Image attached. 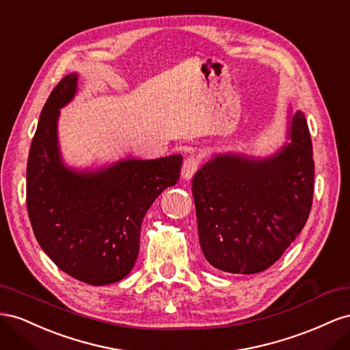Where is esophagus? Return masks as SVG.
Returning <instances> with one entry per match:
<instances>
[{"instance_id": "1", "label": "esophagus", "mask_w": 350, "mask_h": 350, "mask_svg": "<svg viewBox=\"0 0 350 350\" xmlns=\"http://www.w3.org/2000/svg\"><path fill=\"white\" fill-rule=\"evenodd\" d=\"M198 167H199V159L196 157L191 155L185 159L183 167H182V177L185 178V180H189V178L193 177Z\"/></svg>"}]
</instances>
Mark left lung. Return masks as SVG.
<instances>
[{
  "label": "left lung",
  "instance_id": "1",
  "mask_svg": "<svg viewBox=\"0 0 350 350\" xmlns=\"http://www.w3.org/2000/svg\"><path fill=\"white\" fill-rule=\"evenodd\" d=\"M192 193L209 264L232 274L271 267L311 213L314 159L305 114L288 109L287 141L269 157L215 154L196 172Z\"/></svg>",
  "mask_w": 350,
  "mask_h": 350
}]
</instances>
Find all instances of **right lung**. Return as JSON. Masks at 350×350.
<instances>
[{
  "label": "right lung",
  "mask_w": 350,
  "mask_h": 350,
  "mask_svg": "<svg viewBox=\"0 0 350 350\" xmlns=\"http://www.w3.org/2000/svg\"><path fill=\"white\" fill-rule=\"evenodd\" d=\"M77 92V73L63 77L39 116L26 172L27 214L54 264L92 286L120 282L139 254L146 211L174 186L182 155L124 158L95 170L68 167L58 142L59 109Z\"/></svg>",
  "instance_id": "obj_1"
}]
</instances>
